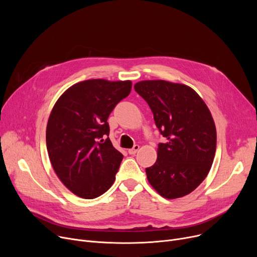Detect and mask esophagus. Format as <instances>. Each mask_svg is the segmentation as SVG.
<instances>
[{"label": "esophagus", "instance_id": "obj_1", "mask_svg": "<svg viewBox=\"0 0 257 257\" xmlns=\"http://www.w3.org/2000/svg\"><path fill=\"white\" fill-rule=\"evenodd\" d=\"M139 150H140V146H139V145H134L133 148H131V149L128 150V153L131 154V155H133V154H136Z\"/></svg>", "mask_w": 257, "mask_h": 257}]
</instances>
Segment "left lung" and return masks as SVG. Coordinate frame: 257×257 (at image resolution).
<instances>
[{"mask_svg": "<svg viewBox=\"0 0 257 257\" xmlns=\"http://www.w3.org/2000/svg\"><path fill=\"white\" fill-rule=\"evenodd\" d=\"M134 89L148 103L165 143L158 144L156 163L147 178L167 199L192 193L211 168L217 131L204 101L190 86L165 80L141 81Z\"/></svg>", "mask_w": 257, "mask_h": 257, "instance_id": "1", "label": "left lung"}]
</instances>
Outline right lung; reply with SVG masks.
Masks as SVG:
<instances>
[{
    "mask_svg": "<svg viewBox=\"0 0 257 257\" xmlns=\"http://www.w3.org/2000/svg\"><path fill=\"white\" fill-rule=\"evenodd\" d=\"M131 81L92 79L65 90L47 125V150L61 182L76 196L94 199L109 190L123 160L107 118L131 91Z\"/></svg>",
    "mask_w": 257,
    "mask_h": 257,
    "instance_id": "obj_1",
    "label": "right lung"
}]
</instances>
